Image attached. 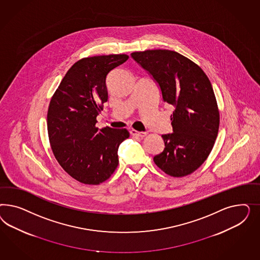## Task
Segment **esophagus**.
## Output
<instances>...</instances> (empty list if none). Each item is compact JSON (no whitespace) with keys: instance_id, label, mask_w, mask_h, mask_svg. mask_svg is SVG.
I'll return each mask as SVG.
<instances>
[{"instance_id":"34e87169","label":"esophagus","mask_w":260,"mask_h":260,"mask_svg":"<svg viewBox=\"0 0 260 260\" xmlns=\"http://www.w3.org/2000/svg\"><path fill=\"white\" fill-rule=\"evenodd\" d=\"M131 134H133V135H135V136H137V137H144V136H146V134L147 133H145V132H137V131H135V129H131Z\"/></svg>"}]
</instances>
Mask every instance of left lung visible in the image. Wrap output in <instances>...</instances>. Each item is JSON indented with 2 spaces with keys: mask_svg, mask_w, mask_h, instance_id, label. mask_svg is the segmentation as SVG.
Wrapping results in <instances>:
<instances>
[{
  "mask_svg": "<svg viewBox=\"0 0 260 260\" xmlns=\"http://www.w3.org/2000/svg\"><path fill=\"white\" fill-rule=\"evenodd\" d=\"M161 89L164 102L174 106L173 132L163 134L165 148L153 157L161 171L182 177L202 165L213 150L219 128V110L212 84L202 69L168 49L133 52Z\"/></svg>",
  "mask_w": 260,
  "mask_h": 260,
  "instance_id": "obj_1",
  "label": "left lung"
}]
</instances>
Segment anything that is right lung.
I'll return each instance as SVG.
<instances>
[{
    "label": "right lung",
    "instance_id": "add662e5",
    "mask_svg": "<svg viewBox=\"0 0 260 260\" xmlns=\"http://www.w3.org/2000/svg\"><path fill=\"white\" fill-rule=\"evenodd\" d=\"M126 54L83 58L66 73L47 110V133L58 163L72 178L87 185L109 179L118 166L117 151L129 137L126 128L96 127V117L108 101L110 71Z\"/></svg>",
    "mask_w": 260,
    "mask_h": 260
}]
</instances>
